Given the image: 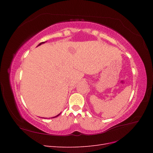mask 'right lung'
<instances>
[{
  "mask_svg": "<svg viewBox=\"0 0 153 153\" xmlns=\"http://www.w3.org/2000/svg\"><path fill=\"white\" fill-rule=\"evenodd\" d=\"M46 42V41H45V42H41V43H40L38 45V46H39V45H42V44H43V43H45ZM60 114H61V113H60L59 114H58L57 115H56V116H55V117H52V118H55V117H57V116H59V115H60ZM44 118V117H43Z\"/></svg>",
  "mask_w": 153,
  "mask_h": 153,
  "instance_id": "obj_1",
  "label": "right lung"
}]
</instances>
